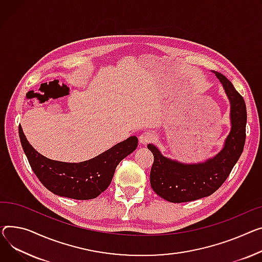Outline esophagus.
Returning a JSON list of instances; mask_svg holds the SVG:
<instances>
[{
  "instance_id": "1",
  "label": "esophagus",
  "mask_w": 262,
  "mask_h": 262,
  "mask_svg": "<svg viewBox=\"0 0 262 262\" xmlns=\"http://www.w3.org/2000/svg\"><path fill=\"white\" fill-rule=\"evenodd\" d=\"M154 139H155V135L152 133L145 132L139 137V143H140V145H146L147 143L151 142Z\"/></svg>"
}]
</instances>
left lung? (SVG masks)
<instances>
[{"instance_id":"left-lung-1","label":"left lung","mask_w":262,"mask_h":262,"mask_svg":"<svg viewBox=\"0 0 262 262\" xmlns=\"http://www.w3.org/2000/svg\"><path fill=\"white\" fill-rule=\"evenodd\" d=\"M222 84L231 104V130L223 147L212 158L198 163H183L164 157L155 144L147 148L154 155L150 185L157 195L173 202L194 201L211 196L229 177L246 142L247 107L243 98L223 75L212 72Z\"/></svg>"}]
</instances>
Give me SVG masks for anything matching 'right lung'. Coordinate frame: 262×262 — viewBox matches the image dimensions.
<instances>
[{
  "instance_id": "right-lung-1",
  "label": "right lung",
  "mask_w": 262,
  "mask_h": 262,
  "mask_svg": "<svg viewBox=\"0 0 262 262\" xmlns=\"http://www.w3.org/2000/svg\"><path fill=\"white\" fill-rule=\"evenodd\" d=\"M21 144L28 162L42 184L55 195L76 200L98 197L111 184L117 165L138 146L132 136L93 159L79 163L61 162L46 158L34 149L19 129Z\"/></svg>"
}]
</instances>
